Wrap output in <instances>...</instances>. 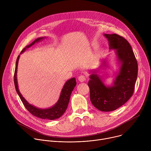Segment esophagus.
<instances>
[{
    "label": "esophagus",
    "instance_id": "esophagus-1",
    "mask_svg": "<svg viewBox=\"0 0 151 151\" xmlns=\"http://www.w3.org/2000/svg\"><path fill=\"white\" fill-rule=\"evenodd\" d=\"M78 80L80 82H83V81H85L86 80V76L85 75H80L78 77Z\"/></svg>",
    "mask_w": 151,
    "mask_h": 151
}]
</instances>
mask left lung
Segmentation results:
<instances>
[{
	"label": "left lung",
	"instance_id": "1",
	"mask_svg": "<svg viewBox=\"0 0 151 151\" xmlns=\"http://www.w3.org/2000/svg\"><path fill=\"white\" fill-rule=\"evenodd\" d=\"M109 40L110 49L116 50L120 71L112 87H107L96 74H92L88 82L90 100L101 111H115L125 104L133 96L138 72V64L129 42L117 34H104ZM104 61L103 64H104Z\"/></svg>",
	"mask_w": 151,
	"mask_h": 151
}]
</instances>
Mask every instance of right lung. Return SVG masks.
Listing matches in <instances>:
<instances>
[{
	"label": "right lung",
	"instance_id": "add662e5",
	"mask_svg": "<svg viewBox=\"0 0 151 151\" xmlns=\"http://www.w3.org/2000/svg\"><path fill=\"white\" fill-rule=\"evenodd\" d=\"M44 37H39L36 39L35 40H34L32 44L27 47H26L23 50L21 51L20 54L23 53L27 48L30 47L32 46L35 42H37L38 41L40 40ZM19 58V55L18 56L16 64H15V69L14 72V84H15V87L17 93H18L21 101L23 102L24 106H25L27 110L33 115L38 117L41 119H50V120H54L55 119H58L60 117H61L63 114L65 112L69 100L71 93L72 91L73 90L74 88L76 85V79L75 78H73L69 81H68L65 84H64V87L62 89L60 97L58 99V101L57 103L52 107L50 108L47 109H38L37 107L31 105L29 104L21 94L20 92L18 90V84H17V66H18V60Z\"/></svg>",
	"mask_w": 151,
	"mask_h": 151
}]
</instances>
